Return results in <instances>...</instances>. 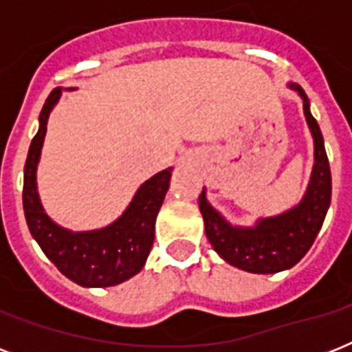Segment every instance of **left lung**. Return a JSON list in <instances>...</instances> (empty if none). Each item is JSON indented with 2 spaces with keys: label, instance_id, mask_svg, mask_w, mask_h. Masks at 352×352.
<instances>
[{
  "label": "left lung",
  "instance_id": "obj_1",
  "mask_svg": "<svg viewBox=\"0 0 352 352\" xmlns=\"http://www.w3.org/2000/svg\"><path fill=\"white\" fill-rule=\"evenodd\" d=\"M303 98V111L314 137V170L305 197L296 208L278 217L259 221L254 228H234L208 204L204 192L199 208L204 230L215 252L234 267L252 274H276L294 267L316 239L331 204V168L316 118L311 115L305 91L290 84Z\"/></svg>",
  "mask_w": 352,
  "mask_h": 352
}]
</instances>
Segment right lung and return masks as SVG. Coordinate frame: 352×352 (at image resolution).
I'll use <instances>...</instances> for the list:
<instances>
[{"label":"right lung","mask_w":352,"mask_h":352,"mask_svg":"<svg viewBox=\"0 0 352 352\" xmlns=\"http://www.w3.org/2000/svg\"><path fill=\"white\" fill-rule=\"evenodd\" d=\"M49 95L40 113V129L32 138L23 171L25 219L41 250L60 272L82 287H113L142 270L153 246L155 219L170 188L171 168L159 171L135 193L120 219L93 232H69L54 225L41 208L36 192V168L45 138L47 118L60 98Z\"/></svg>","instance_id":"add662e5"}]
</instances>
